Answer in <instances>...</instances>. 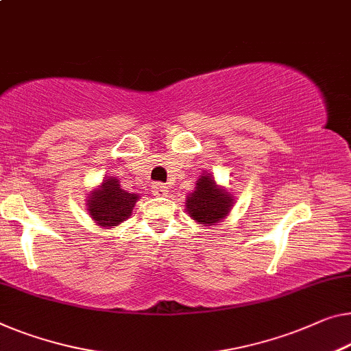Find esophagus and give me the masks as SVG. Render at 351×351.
<instances>
[{"label": "esophagus", "mask_w": 351, "mask_h": 351, "mask_svg": "<svg viewBox=\"0 0 351 351\" xmlns=\"http://www.w3.org/2000/svg\"><path fill=\"white\" fill-rule=\"evenodd\" d=\"M151 192L158 197H165L167 193H169V186L162 184V182H154V184L151 186Z\"/></svg>", "instance_id": "34e87169"}]
</instances>
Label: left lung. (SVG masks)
<instances>
[{
    "label": "left lung",
    "mask_w": 351,
    "mask_h": 351,
    "mask_svg": "<svg viewBox=\"0 0 351 351\" xmlns=\"http://www.w3.org/2000/svg\"><path fill=\"white\" fill-rule=\"evenodd\" d=\"M234 197L226 187L219 186L208 171L198 178L193 189L186 198V211L202 227L216 226L232 211Z\"/></svg>",
    "instance_id": "8db88e82"
}]
</instances>
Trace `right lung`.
I'll use <instances>...</instances> for the list:
<instances>
[{"mask_svg": "<svg viewBox=\"0 0 351 351\" xmlns=\"http://www.w3.org/2000/svg\"><path fill=\"white\" fill-rule=\"evenodd\" d=\"M138 198V193L124 191L117 178L106 176L96 189L88 193L86 208L96 226L114 228L132 216Z\"/></svg>", "mask_w": 351, "mask_h": 351, "instance_id": "1", "label": "right lung"}]
</instances>
